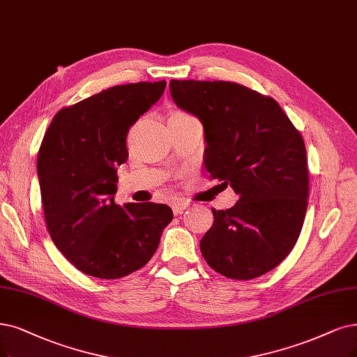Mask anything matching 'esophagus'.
I'll return each mask as SVG.
<instances>
[{"mask_svg":"<svg viewBox=\"0 0 357 357\" xmlns=\"http://www.w3.org/2000/svg\"><path fill=\"white\" fill-rule=\"evenodd\" d=\"M187 207H190V204L188 202H183V200H176L172 203V210H174L175 215H181Z\"/></svg>","mask_w":357,"mask_h":357,"instance_id":"esophagus-1","label":"esophagus"}]
</instances>
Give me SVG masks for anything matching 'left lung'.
<instances>
[{"label":"left lung","mask_w":357,"mask_h":357,"mask_svg":"<svg viewBox=\"0 0 357 357\" xmlns=\"http://www.w3.org/2000/svg\"><path fill=\"white\" fill-rule=\"evenodd\" d=\"M178 107L204 126L210 178L238 202L212 208L200 241L207 265L231 280H253L294 248L305 222L309 170L305 141L272 97L227 81H170Z\"/></svg>","instance_id":"1"}]
</instances>
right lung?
Here are the masks:
<instances>
[{
  "label": "right lung",
  "instance_id": "1",
  "mask_svg": "<svg viewBox=\"0 0 357 357\" xmlns=\"http://www.w3.org/2000/svg\"><path fill=\"white\" fill-rule=\"evenodd\" d=\"M166 81L116 85L57 112L38 151L45 225L73 266L117 280L153 257L174 213L166 204L113 200L126 137L162 97Z\"/></svg>",
  "mask_w": 357,
  "mask_h": 357
}]
</instances>
